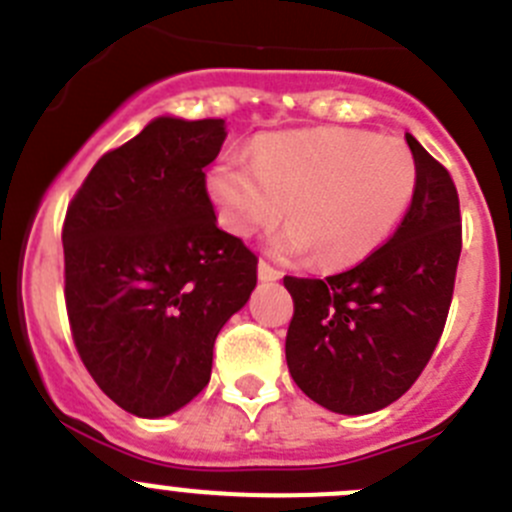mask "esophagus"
Here are the masks:
<instances>
[{
    "label": "esophagus",
    "mask_w": 512,
    "mask_h": 512,
    "mask_svg": "<svg viewBox=\"0 0 512 512\" xmlns=\"http://www.w3.org/2000/svg\"><path fill=\"white\" fill-rule=\"evenodd\" d=\"M259 279L261 281H279L281 271H276L274 266H269L266 261H259Z\"/></svg>",
    "instance_id": "obj_1"
}]
</instances>
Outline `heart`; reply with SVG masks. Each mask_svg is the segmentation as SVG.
I'll return each mask as SVG.
<instances>
[{
    "label": "heart",
    "mask_w": 512,
    "mask_h": 512,
    "mask_svg": "<svg viewBox=\"0 0 512 512\" xmlns=\"http://www.w3.org/2000/svg\"><path fill=\"white\" fill-rule=\"evenodd\" d=\"M416 192L414 154L398 137L358 129L271 134L251 164L225 157L208 172L220 223L236 236L289 225L269 241L276 256H304L325 269L348 266L381 246Z\"/></svg>",
    "instance_id": "obj_1"
}]
</instances>
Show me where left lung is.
<instances>
[{"label":"left lung","mask_w":512,"mask_h":512,"mask_svg":"<svg viewBox=\"0 0 512 512\" xmlns=\"http://www.w3.org/2000/svg\"><path fill=\"white\" fill-rule=\"evenodd\" d=\"M416 192L386 246L327 279L284 276L294 299L287 365L327 411L363 416L414 386L442 337L462 218L452 177L411 134Z\"/></svg>","instance_id":"1"}]
</instances>
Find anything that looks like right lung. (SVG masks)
Masks as SVG:
<instances>
[{"label":"right lung","mask_w":512,"mask_h":512,"mask_svg":"<svg viewBox=\"0 0 512 512\" xmlns=\"http://www.w3.org/2000/svg\"><path fill=\"white\" fill-rule=\"evenodd\" d=\"M225 137L223 119L157 116L93 164L65 215L75 348L98 388L142 419L208 386L215 337L256 287L259 259L220 231L205 190Z\"/></svg>","instance_id":"add662e5"}]
</instances>
